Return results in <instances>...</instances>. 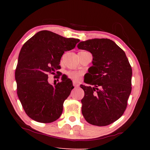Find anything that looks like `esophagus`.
Returning a JSON list of instances; mask_svg holds the SVG:
<instances>
[{
  "instance_id": "obj_1",
  "label": "esophagus",
  "mask_w": 150,
  "mask_h": 150,
  "mask_svg": "<svg viewBox=\"0 0 150 150\" xmlns=\"http://www.w3.org/2000/svg\"><path fill=\"white\" fill-rule=\"evenodd\" d=\"M73 86H74L75 88H77V87H79V85L78 83H76V82H73Z\"/></svg>"
}]
</instances>
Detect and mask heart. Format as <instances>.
Here are the masks:
<instances>
[{"instance_id": "1", "label": "heart", "mask_w": 150, "mask_h": 150, "mask_svg": "<svg viewBox=\"0 0 150 150\" xmlns=\"http://www.w3.org/2000/svg\"><path fill=\"white\" fill-rule=\"evenodd\" d=\"M66 75H67V77L72 79L74 81H79L80 78L82 75V73L81 72H76V71H67L66 72Z\"/></svg>"}]
</instances>
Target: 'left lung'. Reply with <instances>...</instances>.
I'll return each instance as SVG.
<instances>
[{
    "label": "left lung",
    "mask_w": 150,
    "mask_h": 150,
    "mask_svg": "<svg viewBox=\"0 0 150 150\" xmlns=\"http://www.w3.org/2000/svg\"><path fill=\"white\" fill-rule=\"evenodd\" d=\"M80 50L93 55V65L81 85L85 92L81 100L82 114L86 121L98 126H107L120 118L127 107L132 91V70L125 52L109 39L81 42Z\"/></svg>",
    "instance_id": "8db88e82"
}]
</instances>
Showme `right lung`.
<instances>
[{
	"mask_svg": "<svg viewBox=\"0 0 150 150\" xmlns=\"http://www.w3.org/2000/svg\"><path fill=\"white\" fill-rule=\"evenodd\" d=\"M79 39L66 38L47 30L36 33L22 46L15 71L17 95L25 112L42 123H51L62 115L63 103L74 87L62 76L54 85L48 83V75L58 71L65 52L75 48Z\"/></svg>",
	"mask_w": 150,
	"mask_h": 150,
	"instance_id": "obj_1",
	"label": "right lung"
}]
</instances>
